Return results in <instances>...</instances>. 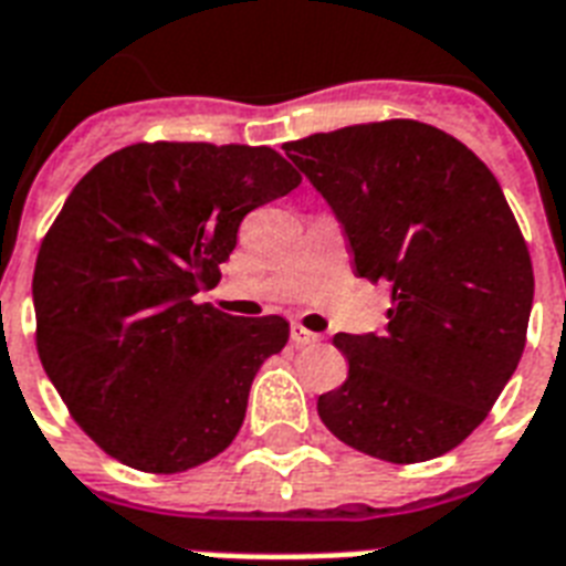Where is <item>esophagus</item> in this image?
I'll return each mask as SVG.
<instances>
[{
	"mask_svg": "<svg viewBox=\"0 0 566 566\" xmlns=\"http://www.w3.org/2000/svg\"><path fill=\"white\" fill-rule=\"evenodd\" d=\"M318 339H322L318 333L306 331L301 322H292V343H295V345H313V343H318Z\"/></svg>",
	"mask_w": 566,
	"mask_h": 566,
	"instance_id": "1",
	"label": "esophagus"
}]
</instances>
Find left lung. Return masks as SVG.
<instances>
[{
    "label": "left lung",
    "instance_id": "8db88e82",
    "mask_svg": "<svg viewBox=\"0 0 566 566\" xmlns=\"http://www.w3.org/2000/svg\"><path fill=\"white\" fill-rule=\"evenodd\" d=\"M343 223L354 271L387 283V333H336L343 387L327 431L371 458L422 463L461 446L523 357L528 244L475 153L419 120L357 124L283 144Z\"/></svg>",
    "mask_w": 566,
    "mask_h": 566
}]
</instances>
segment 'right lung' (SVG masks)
I'll return each mask as SVG.
<instances>
[{"label": "right lung", "instance_id": "right-lung-1", "mask_svg": "<svg viewBox=\"0 0 566 566\" xmlns=\"http://www.w3.org/2000/svg\"><path fill=\"white\" fill-rule=\"evenodd\" d=\"M297 186L271 147L142 142L70 191L34 262V343L105 454L174 475L235 440L289 322L239 318L200 295L218 286L244 214Z\"/></svg>", "mask_w": 566, "mask_h": 566}]
</instances>
